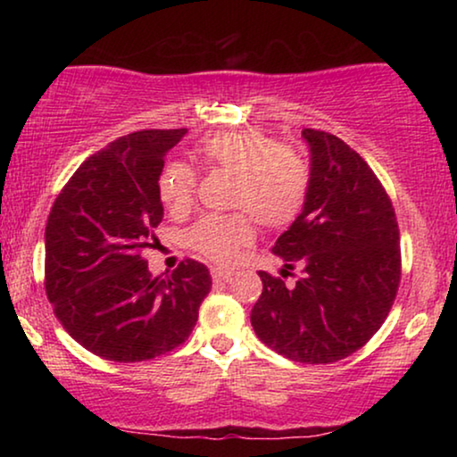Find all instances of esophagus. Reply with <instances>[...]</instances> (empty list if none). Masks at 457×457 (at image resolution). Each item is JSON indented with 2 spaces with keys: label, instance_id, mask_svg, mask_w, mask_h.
<instances>
[{
  "label": "esophagus",
  "instance_id": "1",
  "mask_svg": "<svg viewBox=\"0 0 457 457\" xmlns=\"http://www.w3.org/2000/svg\"><path fill=\"white\" fill-rule=\"evenodd\" d=\"M212 278L216 280V283H220V280H228L233 278V272L230 270H222V268H214V270H212Z\"/></svg>",
  "mask_w": 457,
  "mask_h": 457
}]
</instances>
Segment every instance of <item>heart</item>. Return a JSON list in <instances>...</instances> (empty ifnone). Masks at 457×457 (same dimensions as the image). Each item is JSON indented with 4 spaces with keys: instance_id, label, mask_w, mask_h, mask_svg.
Listing matches in <instances>:
<instances>
[{
    "instance_id": "b5f03b06",
    "label": "heart",
    "mask_w": 457,
    "mask_h": 457,
    "mask_svg": "<svg viewBox=\"0 0 457 457\" xmlns=\"http://www.w3.org/2000/svg\"><path fill=\"white\" fill-rule=\"evenodd\" d=\"M205 164L235 174L233 208H243L266 227L291 222L302 210L308 193V164L295 149L278 145L258 129L227 130L205 137L197 145ZM195 172L172 162L160 177V197L174 214L191 208ZM237 212L228 216H204L189 230V245L218 264H230L239 249L253 239L252 216Z\"/></svg>"
}]
</instances>
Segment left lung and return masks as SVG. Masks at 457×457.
Masks as SVG:
<instances>
[{
    "label": "left lung",
    "mask_w": 457,
    "mask_h": 457,
    "mask_svg": "<svg viewBox=\"0 0 457 457\" xmlns=\"http://www.w3.org/2000/svg\"><path fill=\"white\" fill-rule=\"evenodd\" d=\"M310 183L303 208L274 243L295 287L260 272L252 327L262 343L302 364L343 360L380 328L399 287V228L370 166L339 137L303 129Z\"/></svg>",
    "instance_id": "obj_1"
}]
</instances>
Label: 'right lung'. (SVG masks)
<instances>
[{
	"mask_svg": "<svg viewBox=\"0 0 457 457\" xmlns=\"http://www.w3.org/2000/svg\"><path fill=\"white\" fill-rule=\"evenodd\" d=\"M187 129L112 141L72 174L46 227V291L74 341L112 361H143L185 343L210 293V270L180 262L152 277L141 249L164 218L160 174Z\"/></svg>",
	"mask_w": 457,
	"mask_h": 457,
	"instance_id": "obj_1",
	"label": "right lung"
}]
</instances>
